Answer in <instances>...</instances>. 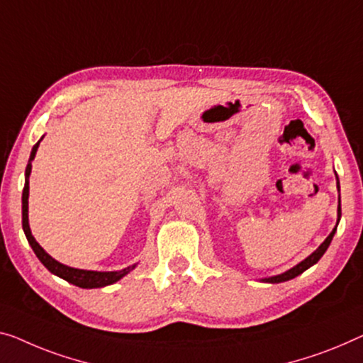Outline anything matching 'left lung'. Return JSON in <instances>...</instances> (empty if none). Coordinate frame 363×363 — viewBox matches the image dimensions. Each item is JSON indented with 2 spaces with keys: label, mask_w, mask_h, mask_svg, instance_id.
Segmentation results:
<instances>
[{
  "label": "left lung",
  "mask_w": 363,
  "mask_h": 363,
  "mask_svg": "<svg viewBox=\"0 0 363 363\" xmlns=\"http://www.w3.org/2000/svg\"><path fill=\"white\" fill-rule=\"evenodd\" d=\"M337 216L340 218V200H339V207H337ZM339 218H337V223H339ZM336 228H337V225H336ZM336 228H334L333 231H331V235H329L326 240H324V242L323 245L318 247V250L311 254V256H308L305 261H301L298 266H295L294 269H290V270H286V272H284V274H280V275H275V277H269V279H264V282H270V284H279V282H285V280H290V279H295L296 275H300V274H303L305 272L306 269H310L313 264H316L318 261H320L321 259V256L324 252H326V250L329 247V245H331V241H333V236H334V233H336Z\"/></svg>",
  "instance_id": "obj_1"
}]
</instances>
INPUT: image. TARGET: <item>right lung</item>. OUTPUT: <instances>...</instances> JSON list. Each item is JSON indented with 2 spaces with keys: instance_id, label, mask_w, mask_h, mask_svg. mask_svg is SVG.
<instances>
[{
  "instance_id": "right-lung-1",
  "label": "right lung",
  "mask_w": 363,
  "mask_h": 363,
  "mask_svg": "<svg viewBox=\"0 0 363 363\" xmlns=\"http://www.w3.org/2000/svg\"><path fill=\"white\" fill-rule=\"evenodd\" d=\"M39 143L40 142H37L34 145V148H32L29 164H27V167H26V184H24V191H23V228H24L27 241H29V245L32 246V250H34L35 256L39 257V261L43 264V266L50 270L52 274H55V275H58V277L65 279L69 284L81 286V289H99V286H106V285L117 282V280H121L123 275H127L135 266L127 267L123 270H118V272H94V270H81V269L63 266V264H60L53 257L48 256V254L42 250L39 242L34 240V236H32L30 228H29V218H27V199H29V174L32 169L30 161L34 160L35 151H37V148H39Z\"/></svg>"
}]
</instances>
